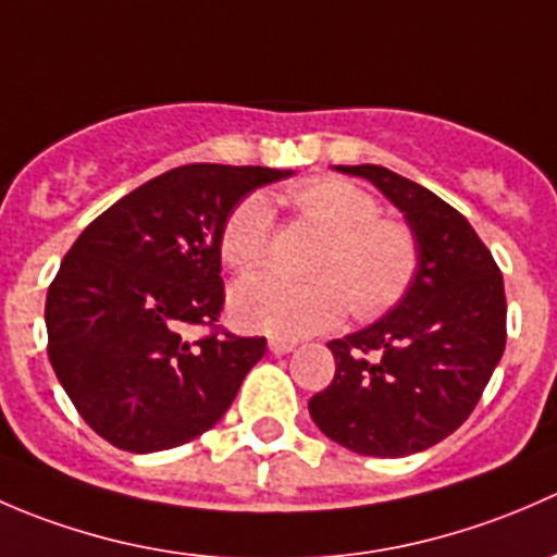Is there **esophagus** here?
Returning <instances> with one entry per match:
<instances>
[{
    "instance_id": "1",
    "label": "esophagus",
    "mask_w": 557,
    "mask_h": 557,
    "mask_svg": "<svg viewBox=\"0 0 557 557\" xmlns=\"http://www.w3.org/2000/svg\"><path fill=\"white\" fill-rule=\"evenodd\" d=\"M296 347V339H283V336H272L269 339V350L274 352V356H285V352H290Z\"/></svg>"
}]
</instances>
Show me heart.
I'll return each instance as SVG.
<instances>
[{"label":"heart","instance_id":"1","mask_svg":"<svg viewBox=\"0 0 557 557\" xmlns=\"http://www.w3.org/2000/svg\"><path fill=\"white\" fill-rule=\"evenodd\" d=\"M290 205L325 234L310 263L318 277H245L232 290L239 325L272 336H305L339 323L347 307L358 320H374L407 299L423 269V247L407 221L383 215L372 190L345 177H312L290 190ZM272 234L274 212L267 196L239 199L221 226L226 267L234 272L261 267Z\"/></svg>","mask_w":557,"mask_h":557}]
</instances>
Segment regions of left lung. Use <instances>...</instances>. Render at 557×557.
<instances>
[{"label":"left lung","mask_w":557,"mask_h":557,"mask_svg":"<svg viewBox=\"0 0 557 557\" xmlns=\"http://www.w3.org/2000/svg\"><path fill=\"white\" fill-rule=\"evenodd\" d=\"M358 174L407 215L423 269L407 299L369 329L329 342L336 372L310 398L320 431L372 458H401L450 436L480 401L507 345V296L491 250L423 185L374 164Z\"/></svg>","instance_id":"obj_1"}]
</instances>
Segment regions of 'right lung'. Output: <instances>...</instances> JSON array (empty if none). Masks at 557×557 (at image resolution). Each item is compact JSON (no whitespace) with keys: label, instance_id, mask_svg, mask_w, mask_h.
<instances>
[{"label":"right lung","instance_id":"obj_1","mask_svg":"<svg viewBox=\"0 0 557 557\" xmlns=\"http://www.w3.org/2000/svg\"><path fill=\"white\" fill-rule=\"evenodd\" d=\"M290 172L185 164L117 199L75 239L45 301L48 358L81 418L128 453L180 447L223 418L263 336L218 325L221 226ZM190 327H207L190 341Z\"/></svg>","mask_w":557,"mask_h":557}]
</instances>
